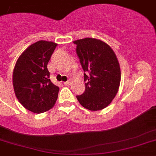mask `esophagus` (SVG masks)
<instances>
[{
    "instance_id": "1",
    "label": "esophagus",
    "mask_w": 156,
    "mask_h": 156,
    "mask_svg": "<svg viewBox=\"0 0 156 156\" xmlns=\"http://www.w3.org/2000/svg\"><path fill=\"white\" fill-rule=\"evenodd\" d=\"M63 84H64V85H66V86H69V85H70V84H71V81L68 80V81H66V82L63 83Z\"/></svg>"
}]
</instances>
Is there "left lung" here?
Returning a JSON list of instances; mask_svg holds the SVG:
<instances>
[{
	"label": "left lung",
	"instance_id": "left-lung-1",
	"mask_svg": "<svg viewBox=\"0 0 156 156\" xmlns=\"http://www.w3.org/2000/svg\"><path fill=\"white\" fill-rule=\"evenodd\" d=\"M73 44L87 82L85 92L76 96L77 99L89 110H101L112 103L119 88L121 71L116 55L107 44L95 38L77 40Z\"/></svg>",
	"mask_w": 156,
	"mask_h": 156
}]
</instances>
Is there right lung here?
I'll return each instance as SVG.
<instances>
[{
	"instance_id": "1",
	"label": "right lung",
	"mask_w": 156,
	"mask_h": 156,
	"mask_svg": "<svg viewBox=\"0 0 156 156\" xmlns=\"http://www.w3.org/2000/svg\"><path fill=\"white\" fill-rule=\"evenodd\" d=\"M57 44L39 41L21 53L13 72L14 93L20 104L30 112L42 113L51 109L59 87L50 81L47 63Z\"/></svg>"
}]
</instances>
